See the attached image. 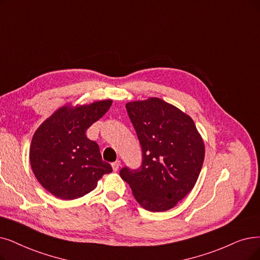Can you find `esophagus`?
Segmentation results:
<instances>
[{
    "label": "esophagus",
    "mask_w": 260,
    "mask_h": 260,
    "mask_svg": "<svg viewBox=\"0 0 260 260\" xmlns=\"http://www.w3.org/2000/svg\"><path fill=\"white\" fill-rule=\"evenodd\" d=\"M120 161L119 160H117V161H115V162H113L112 163V168H113V171H118L119 170V168H120Z\"/></svg>",
    "instance_id": "1"
}]
</instances>
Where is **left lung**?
I'll return each mask as SVG.
<instances>
[{
	"mask_svg": "<svg viewBox=\"0 0 260 260\" xmlns=\"http://www.w3.org/2000/svg\"><path fill=\"white\" fill-rule=\"evenodd\" d=\"M129 118L142 147V165L122 168V180L144 209H172L195 185L205 145L193 119L159 98L128 102Z\"/></svg>",
	"mask_w": 260,
	"mask_h": 260,
	"instance_id": "left-lung-1",
	"label": "left lung"
}]
</instances>
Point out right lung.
Listing matches in <instances>:
<instances>
[{
  "label": "right lung",
  "mask_w": 260,
  "mask_h": 260,
  "mask_svg": "<svg viewBox=\"0 0 260 260\" xmlns=\"http://www.w3.org/2000/svg\"><path fill=\"white\" fill-rule=\"evenodd\" d=\"M112 100L58 109L40 124L32 139L29 161L39 183L60 200H75L97 186L112 166L102 160L98 144L86 130L108 112Z\"/></svg>",
  "instance_id": "obj_1"
}]
</instances>
